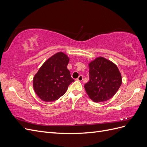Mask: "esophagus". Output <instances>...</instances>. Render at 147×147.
I'll return each mask as SVG.
<instances>
[{
  "label": "esophagus",
  "instance_id": "1",
  "mask_svg": "<svg viewBox=\"0 0 147 147\" xmlns=\"http://www.w3.org/2000/svg\"><path fill=\"white\" fill-rule=\"evenodd\" d=\"M77 80L79 82H82L83 80V76H82V75H80V76L77 78Z\"/></svg>",
  "mask_w": 147,
  "mask_h": 147
}]
</instances>
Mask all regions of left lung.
Listing matches in <instances>:
<instances>
[{
	"mask_svg": "<svg viewBox=\"0 0 147 147\" xmlns=\"http://www.w3.org/2000/svg\"><path fill=\"white\" fill-rule=\"evenodd\" d=\"M88 65L90 80L84 84V89L89 97L94 102L112 98L122 83L121 75L117 65L105 57H98Z\"/></svg>",
	"mask_w": 147,
	"mask_h": 147,
	"instance_id": "obj_1",
	"label": "left lung"
}]
</instances>
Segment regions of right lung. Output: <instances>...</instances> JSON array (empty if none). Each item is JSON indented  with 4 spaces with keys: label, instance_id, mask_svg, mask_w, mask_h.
Returning <instances> with one entry per match:
<instances>
[{
    "label": "right lung",
    "instance_id": "right-lung-1",
    "mask_svg": "<svg viewBox=\"0 0 147 147\" xmlns=\"http://www.w3.org/2000/svg\"><path fill=\"white\" fill-rule=\"evenodd\" d=\"M69 60L65 53H57L48 58L34 75L33 88L41 100L51 102L58 99L74 82L67 67Z\"/></svg>",
    "mask_w": 147,
    "mask_h": 147
}]
</instances>
